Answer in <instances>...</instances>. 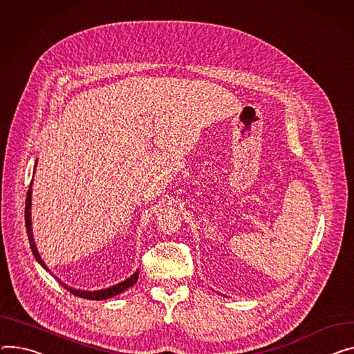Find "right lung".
Instances as JSON below:
<instances>
[{"mask_svg": "<svg viewBox=\"0 0 354 354\" xmlns=\"http://www.w3.org/2000/svg\"><path fill=\"white\" fill-rule=\"evenodd\" d=\"M37 168V165H35ZM30 205H32V180H30V186L28 189V194H26V203H25V226H26V233H28V239H29V245H30V250H32V254H34L35 260L46 270V264L44 263L42 257L37 248V244H35V240H34V233H32V220H30ZM138 274L140 271H136L130 278H127L124 281H121L120 283H115L113 286H109V288H104V289H97V291H84V289H75L72 286H69L68 283L62 282L59 278H56L59 281V283L68 289V291L76 297H80V298H84V299H94V301H100V299H109V298H113L124 291H127L128 288H131L137 281H138Z\"/></svg>", "mask_w": 354, "mask_h": 354, "instance_id": "obj_1", "label": "right lung"}]
</instances>
